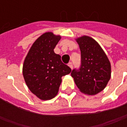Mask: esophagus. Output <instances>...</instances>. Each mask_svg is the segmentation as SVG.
Wrapping results in <instances>:
<instances>
[{"mask_svg": "<svg viewBox=\"0 0 127 127\" xmlns=\"http://www.w3.org/2000/svg\"><path fill=\"white\" fill-rule=\"evenodd\" d=\"M68 65H69V66L71 68V69H73V63H69Z\"/></svg>", "mask_w": 127, "mask_h": 127, "instance_id": "1", "label": "esophagus"}]
</instances>
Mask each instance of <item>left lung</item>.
I'll use <instances>...</instances> for the list:
<instances>
[{
    "mask_svg": "<svg viewBox=\"0 0 127 127\" xmlns=\"http://www.w3.org/2000/svg\"><path fill=\"white\" fill-rule=\"evenodd\" d=\"M81 51V66L71 76L80 92L95 95L106 87L111 77V64L101 47L92 37L76 39Z\"/></svg>",
    "mask_w": 127,
    "mask_h": 127,
    "instance_id": "left-lung-1",
    "label": "left lung"
}]
</instances>
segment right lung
<instances>
[{
	"label": "right lung",
	"mask_w": 127,
	"mask_h": 127,
	"mask_svg": "<svg viewBox=\"0 0 127 127\" xmlns=\"http://www.w3.org/2000/svg\"><path fill=\"white\" fill-rule=\"evenodd\" d=\"M61 39L51 32L43 34L34 42L24 62L22 72L26 85L41 100L55 97L62 77L71 71L54 51Z\"/></svg>",
	"instance_id": "right-lung-1"
}]
</instances>
